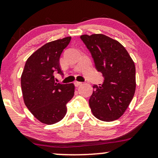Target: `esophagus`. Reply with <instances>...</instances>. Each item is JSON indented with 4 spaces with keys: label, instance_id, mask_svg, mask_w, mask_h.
Returning <instances> with one entry per match:
<instances>
[{
    "label": "esophagus",
    "instance_id": "34e87169",
    "mask_svg": "<svg viewBox=\"0 0 158 158\" xmlns=\"http://www.w3.org/2000/svg\"><path fill=\"white\" fill-rule=\"evenodd\" d=\"M81 84H82V83L81 82H80V81H75V82H74V85H75V86L76 87H78V86H79V85H81Z\"/></svg>",
    "mask_w": 158,
    "mask_h": 158
}]
</instances>
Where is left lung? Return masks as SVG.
Returning <instances> with one entry per match:
<instances>
[{"instance_id": "8db88e82", "label": "left lung", "mask_w": 158, "mask_h": 158, "mask_svg": "<svg viewBox=\"0 0 158 158\" xmlns=\"http://www.w3.org/2000/svg\"><path fill=\"white\" fill-rule=\"evenodd\" d=\"M81 39L102 73V85L93 86L89 106L94 116L106 122L119 119L133 99L136 89L135 65L119 41L103 34L82 35Z\"/></svg>"}]
</instances>
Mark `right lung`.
I'll return each mask as SVG.
<instances>
[{
  "instance_id": "1",
  "label": "right lung",
  "mask_w": 158,
  "mask_h": 158,
  "mask_svg": "<svg viewBox=\"0 0 158 158\" xmlns=\"http://www.w3.org/2000/svg\"><path fill=\"white\" fill-rule=\"evenodd\" d=\"M71 37L50 41L27 59L21 77L23 101L40 122L52 125L61 120L67 113L66 105L74 95L75 86L56 83L54 73L63 74L59 58Z\"/></svg>"
}]
</instances>
